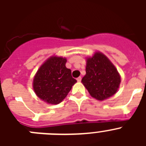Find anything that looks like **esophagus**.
Returning <instances> with one entry per match:
<instances>
[{
  "instance_id": "esophagus-1",
  "label": "esophagus",
  "mask_w": 146,
  "mask_h": 146,
  "mask_svg": "<svg viewBox=\"0 0 146 146\" xmlns=\"http://www.w3.org/2000/svg\"><path fill=\"white\" fill-rule=\"evenodd\" d=\"M81 80H82V77H77V80L78 81V82H80Z\"/></svg>"
}]
</instances>
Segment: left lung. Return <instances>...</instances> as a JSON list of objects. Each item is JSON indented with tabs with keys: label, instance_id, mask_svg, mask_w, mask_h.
I'll list each match as a JSON object with an SVG mask.
<instances>
[{
	"label": "left lung",
	"instance_id": "left-lung-1",
	"mask_svg": "<svg viewBox=\"0 0 146 146\" xmlns=\"http://www.w3.org/2000/svg\"><path fill=\"white\" fill-rule=\"evenodd\" d=\"M86 74L82 82L92 97L102 101L118 91L121 77L115 66L101 52L87 58Z\"/></svg>",
	"mask_w": 146,
	"mask_h": 146
}]
</instances>
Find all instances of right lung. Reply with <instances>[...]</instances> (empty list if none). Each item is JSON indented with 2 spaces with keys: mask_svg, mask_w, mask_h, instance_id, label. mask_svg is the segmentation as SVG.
<instances>
[{
  "mask_svg": "<svg viewBox=\"0 0 146 146\" xmlns=\"http://www.w3.org/2000/svg\"><path fill=\"white\" fill-rule=\"evenodd\" d=\"M66 63L64 58L52 56L40 66L35 75L33 90L38 97L48 104L61 102L77 82Z\"/></svg>",
  "mask_w": 146,
  "mask_h": 146,
  "instance_id": "obj_1",
  "label": "right lung"
}]
</instances>
